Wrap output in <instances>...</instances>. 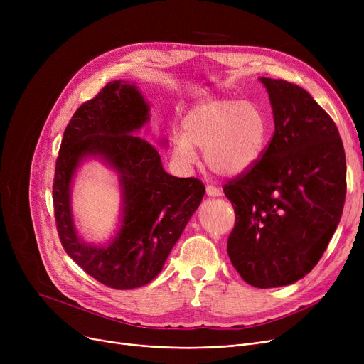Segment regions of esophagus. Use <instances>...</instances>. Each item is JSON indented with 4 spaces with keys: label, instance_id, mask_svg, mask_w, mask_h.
<instances>
[{
    "label": "esophagus",
    "instance_id": "1",
    "mask_svg": "<svg viewBox=\"0 0 364 364\" xmlns=\"http://www.w3.org/2000/svg\"><path fill=\"white\" fill-rule=\"evenodd\" d=\"M206 195L208 196H221V190L213 184L206 186Z\"/></svg>",
    "mask_w": 364,
    "mask_h": 364
}]
</instances>
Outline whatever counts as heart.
<instances>
[{"label":"heart","mask_w":364,"mask_h":364,"mask_svg":"<svg viewBox=\"0 0 364 364\" xmlns=\"http://www.w3.org/2000/svg\"><path fill=\"white\" fill-rule=\"evenodd\" d=\"M269 118L257 103L213 99L188 112L183 134L174 137L172 149L187 164L196 161L193 145L203 149L209 169L236 177L259 161L269 141Z\"/></svg>","instance_id":"heart-1"}]
</instances>
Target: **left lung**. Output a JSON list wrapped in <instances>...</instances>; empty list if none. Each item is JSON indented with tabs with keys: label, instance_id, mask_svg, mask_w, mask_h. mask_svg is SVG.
Instances as JSON below:
<instances>
[{
	"label": "left lung",
	"instance_id": "left-lung-1",
	"mask_svg": "<svg viewBox=\"0 0 364 364\" xmlns=\"http://www.w3.org/2000/svg\"><path fill=\"white\" fill-rule=\"evenodd\" d=\"M274 132L259 161L223 190L236 214L227 252L259 289L291 284L317 265L347 193L346 151L333 119L304 88L261 78Z\"/></svg>",
	"mask_w": 364,
	"mask_h": 364
}]
</instances>
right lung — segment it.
<instances>
[{
    "label": "right lung",
    "mask_w": 364,
    "mask_h": 364,
    "mask_svg": "<svg viewBox=\"0 0 364 364\" xmlns=\"http://www.w3.org/2000/svg\"><path fill=\"white\" fill-rule=\"evenodd\" d=\"M147 109L134 85L106 84L73 113L55 161L53 205L62 246L84 272L113 289L140 288L161 273L205 195L199 178L166 174L158 150L137 136ZM87 154H100L117 167L124 188L123 227L103 248L82 244L70 217V180Z\"/></svg>",
    "instance_id": "1"
}]
</instances>
